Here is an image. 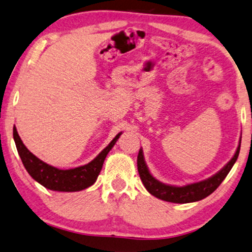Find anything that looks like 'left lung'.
<instances>
[{"mask_svg":"<svg viewBox=\"0 0 252 252\" xmlns=\"http://www.w3.org/2000/svg\"><path fill=\"white\" fill-rule=\"evenodd\" d=\"M240 147H241V140H240L239 147L236 149V152L233 156V158L218 173L215 174L214 176L207 178L205 181L184 185V187H173V185L163 184L158 180H156L148 169L147 163L144 161L142 149H140L137 156V170L145 189H148L149 193L155 195L156 198L174 203H189L199 201V200H202L207 198L208 195H210L215 189L220 187L221 182L225 180V177L227 176L229 170L232 169L233 165H234L236 159H238Z\"/></svg>","mask_w":252,"mask_h":252,"instance_id":"left-lung-1","label":"left lung"}]
</instances>
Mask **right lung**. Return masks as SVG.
<instances>
[{
    "instance_id": "add662e5",
    "label": "right lung",
    "mask_w": 252,
    "mask_h": 252,
    "mask_svg": "<svg viewBox=\"0 0 252 252\" xmlns=\"http://www.w3.org/2000/svg\"><path fill=\"white\" fill-rule=\"evenodd\" d=\"M120 134L122 133L116 135L114 140L108 144V147L104 148L99 153V156L87 165L76 167V168L72 169H59L47 165V163L32 155L25 147L16 127H13L14 143H16L18 153H19L21 161H23L28 174L44 188L52 189V191L60 192L82 191V189H87L95 183L96 178L102 169V166H103L105 157H107L109 151L114 148Z\"/></svg>"
}]
</instances>
